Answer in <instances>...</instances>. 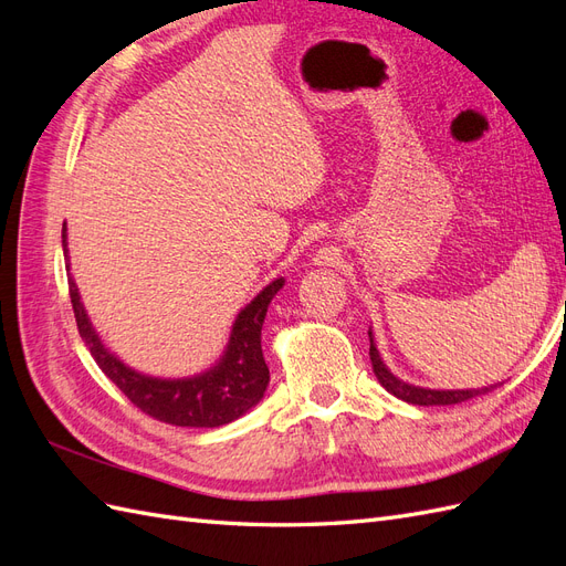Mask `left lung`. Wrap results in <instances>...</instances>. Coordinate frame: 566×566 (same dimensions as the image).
Returning a JSON list of instances; mask_svg holds the SVG:
<instances>
[{
    "label": "left lung",
    "instance_id": "1",
    "mask_svg": "<svg viewBox=\"0 0 566 566\" xmlns=\"http://www.w3.org/2000/svg\"><path fill=\"white\" fill-rule=\"evenodd\" d=\"M370 337V364H373V373L375 378L380 380V385L394 394V397L406 401V403H413V406H451V403H460V401H468L474 397H482V394L491 391L493 387L499 385H489V387H476V389H427V387H416V385H408L403 380H399L397 375H394L375 347V339H373V331H368Z\"/></svg>",
    "mask_w": 566,
    "mask_h": 566
}]
</instances>
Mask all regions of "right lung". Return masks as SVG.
<instances>
[{
  "label": "right lung",
  "instance_id": "add662e5",
  "mask_svg": "<svg viewBox=\"0 0 566 566\" xmlns=\"http://www.w3.org/2000/svg\"><path fill=\"white\" fill-rule=\"evenodd\" d=\"M65 269L71 271L67 241L63 229ZM285 279L271 281L245 310L238 312L231 337L219 361L191 378H153L127 364L106 349L98 333L84 312L75 279L67 276L71 302L77 321L80 337L90 347L94 361L117 385L125 397L142 408L144 413L160 422L177 427H219L245 416L252 406L262 401L269 385V368L262 354V325L271 300L276 297Z\"/></svg>",
  "mask_w": 566,
  "mask_h": 566
}]
</instances>
